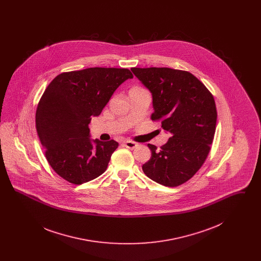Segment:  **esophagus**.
<instances>
[{"instance_id": "1", "label": "esophagus", "mask_w": 261, "mask_h": 261, "mask_svg": "<svg viewBox=\"0 0 261 261\" xmlns=\"http://www.w3.org/2000/svg\"><path fill=\"white\" fill-rule=\"evenodd\" d=\"M123 144H124V146L126 148L131 149H135L137 146H138V144L135 143V142H133V141H124Z\"/></svg>"}]
</instances>
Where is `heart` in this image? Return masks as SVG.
I'll return each mask as SVG.
<instances>
[{
  "mask_svg": "<svg viewBox=\"0 0 261 261\" xmlns=\"http://www.w3.org/2000/svg\"><path fill=\"white\" fill-rule=\"evenodd\" d=\"M133 89H141V88L135 87L133 88ZM133 89H132V90H133Z\"/></svg>",
  "mask_w": 261,
  "mask_h": 261,
  "instance_id": "heart-1",
  "label": "heart"
}]
</instances>
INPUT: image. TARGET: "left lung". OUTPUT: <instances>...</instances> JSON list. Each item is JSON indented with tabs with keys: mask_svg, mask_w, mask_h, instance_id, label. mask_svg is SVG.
Here are the masks:
<instances>
[{
	"mask_svg": "<svg viewBox=\"0 0 261 261\" xmlns=\"http://www.w3.org/2000/svg\"><path fill=\"white\" fill-rule=\"evenodd\" d=\"M152 95L151 120L162 121L171 137L158 149L148 144L151 158L142 168L154 182L177 187L190 180L205 162L212 144L217 112L214 98L199 79L168 67H132Z\"/></svg>",
	"mask_w": 261,
	"mask_h": 261,
	"instance_id": "obj_1",
	"label": "left lung"
}]
</instances>
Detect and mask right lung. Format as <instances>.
Masks as SVG:
<instances>
[{
  "label": "right lung",
  "mask_w": 261,
  "mask_h": 261,
  "mask_svg": "<svg viewBox=\"0 0 261 261\" xmlns=\"http://www.w3.org/2000/svg\"><path fill=\"white\" fill-rule=\"evenodd\" d=\"M127 68L90 67L62 72L45 90L36 111V129L55 172L80 185L103 173L118 143L90 139L89 123L125 80Z\"/></svg>",
  "instance_id": "obj_1"
}]
</instances>
